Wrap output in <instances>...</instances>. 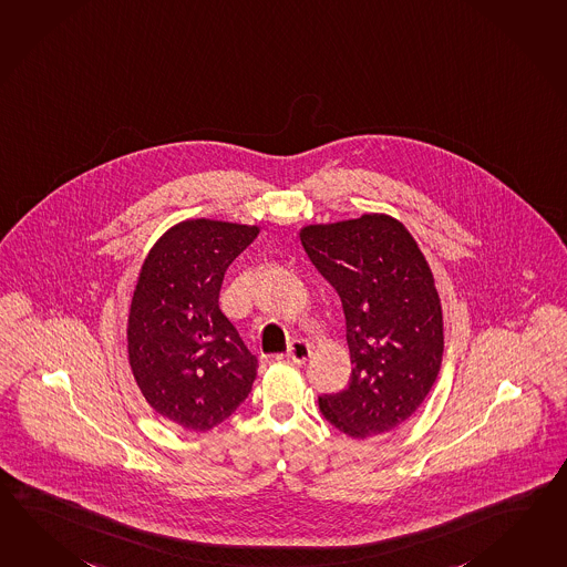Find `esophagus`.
Masks as SVG:
<instances>
[{"mask_svg": "<svg viewBox=\"0 0 567 567\" xmlns=\"http://www.w3.org/2000/svg\"><path fill=\"white\" fill-rule=\"evenodd\" d=\"M309 355H311V348H309L307 341L292 340L290 341L287 353H282L280 358H285V360H289V362H305Z\"/></svg>", "mask_w": 567, "mask_h": 567, "instance_id": "esophagus-1", "label": "esophagus"}]
</instances>
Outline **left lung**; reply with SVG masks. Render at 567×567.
Masks as SVG:
<instances>
[{"instance_id":"left-lung-1","label":"left lung","mask_w":567,"mask_h":567,"mask_svg":"<svg viewBox=\"0 0 567 567\" xmlns=\"http://www.w3.org/2000/svg\"><path fill=\"white\" fill-rule=\"evenodd\" d=\"M302 250L340 297L352 377L319 396L321 415L353 440L399 427L440 374L443 317L427 260L401 221L365 214L302 227Z\"/></svg>"}]
</instances>
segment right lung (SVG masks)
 <instances>
[{
	"label": "right lung",
	"mask_w": 567,
	"mask_h": 567,
	"mask_svg": "<svg viewBox=\"0 0 567 567\" xmlns=\"http://www.w3.org/2000/svg\"><path fill=\"white\" fill-rule=\"evenodd\" d=\"M258 227L183 221L144 260L127 317V353L158 415L190 431L224 423L252 391L258 358L219 309L227 266Z\"/></svg>",
	"instance_id": "obj_1"
}]
</instances>
